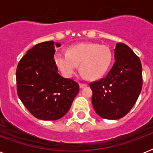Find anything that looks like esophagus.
Instances as JSON below:
<instances>
[{
    "label": "esophagus",
    "mask_w": 153,
    "mask_h": 153,
    "mask_svg": "<svg viewBox=\"0 0 153 153\" xmlns=\"http://www.w3.org/2000/svg\"><path fill=\"white\" fill-rule=\"evenodd\" d=\"M87 86V84H84V83H79V87L80 88H84Z\"/></svg>",
    "instance_id": "34e87169"
}]
</instances>
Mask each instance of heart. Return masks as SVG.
<instances>
[{
    "label": "heart",
    "mask_w": 153,
    "mask_h": 153,
    "mask_svg": "<svg viewBox=\"0 0 153 153\" xmlns=\"http://www.w3.org/2000/svg\"><path fill=\"white\" fill-rule=\"evenodd\" d=\"M113 53L106 45L80 43L71 46L68 52L55 53L54 62L63 76L70 78L80 64L82 74L89 79H100L109 69Z\"/></svg>",
    "instance_id": "b5f03b06"
}]
</instances>
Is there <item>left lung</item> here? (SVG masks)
Here are the masks:
<instances>
[{"instance_id":"8db88e82","label":"left lung","mask_w":153,"mask_h":153,"mask_svg":"<svg viewBox=\"0 0 153 153\" xmlns=\"http://www.w3.org/2000/svg\"><path fill=\"white\" fill-rule=\"evenodd\" d=\"M114 59L106 76L90 84L94 109L98 116L109 120L121 118L130 111L143 83L141 62L129 47L117 43Z\"/></svg>"}]
</instances>
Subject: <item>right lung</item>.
<instances>
[{"label": "right lung", "instance_id": "1", "mask_svg": "<svg viewBox=\"0 0 153 153\" xmlns=\"http://www.w3.org/2000/svg\"><path fill=\"white\" fill-rule=\"evenodd\" d=\"M54 41L43 42L27 51L16 68L20 101L38 119L55 121L67 114L79 91V84L58 73Z\"/></svg>", "mask_w": 153, "mask_h": 153}]
</instances>
